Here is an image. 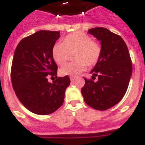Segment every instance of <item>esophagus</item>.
<instances>
[{
  "instance_id": "esophagus-1",
  "label": "esophagus",
  "mask_w": 145,
  "mask_h": 145,
  "mask_svg": "<svg viewBox=\"0 0 145 145\" xmlns=\"http://www.w3.org/2000/svg\"><path fill=\"white\" fill-rule=\"evenodd\" d=\"M70 79H71V81L74 82L75 80V77H71Z\"/></svg>"
}]
</instances>
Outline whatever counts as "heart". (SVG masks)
<instances>
[{
    "mask_svg": "<svg viewBox=\"0 0 145 145\" xmlns=\"http://www.w3.org/2000/svg\"><path fill=\"white\" fill-rule=\"evenodd\" d=\"M101 52V46L93 40L90 36L77 31L68 35L63 42L55 44L52 56L55 62L62 66L68 62L71 54L75 53L74 60L77 62L68 64L59 70L61 76L75 77L85 71L86 65H95L100 59Z\"/></svg>",
    "mask_w": 145,
    "mask_h": 145,
    "instance_id": "b5f03b06",
    "label": "heart"
}]
</instances>
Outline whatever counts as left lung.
<instances>
[{
  "mask_svg": "<svg viewBox=\"0 0 145 145\" xmlns=\"http://www.w3.org/2000/svg\"><path fill=\"white\" fill-rule=\"evenodd\" d=\"M101 42L99 61L92 69V79L85 80L81 89L84 101L95 110H105L121 101L128 88L133 65L126 43L120 36L107 28L88 31ZM95 76L98 80L94 82Z\"/></svg>",
  "mask_w": 145,
  "mask_h": 145,
  "instance_id": "obj_1",
  "label": "left lung"
}]
</instances>
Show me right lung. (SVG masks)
<instances>
[{"mask_svg": "<svg viewBox=\"0 0 145 145\" xmlns=\"http://www.w3.org/2000/svg\"><path fill=\"white\" fill-rule=\"evenodd\" d=\"M60 37L59 31H39L22 40L17 45L11 68L12 85L17 98L31 112L50 114L63 104L68 76L57 77V65L52 47ZM51 75L57 79L48 81Z\"/></svg>", "mask_w": 145, "mask_h": 145, "instance_id": "right-lung-1", "label": "right lung"}]
</instances>
